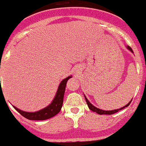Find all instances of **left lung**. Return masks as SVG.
<instances>
[{
	"instance_id": "1",
	"label": "left lung",
	"mask_w": 146,
	"mask_h": 146,
	"mask_svg": "<svg viewBox=\"0 0 146 146\" xmlns=\"http://www.w3.org/2000/svg\"><path fill=\"white\" fill-rule=\"evenodd\" d=\"M127 48H128L129 50H130L131 52L133 53L132 48H131L130 46H127ZM85 99H86V101L87 105H88V108H89V109H90V110H92V111L96 112V113H98V114H114V113H117V112L119 111H120V110H122V109H124V108H125V107L129 106V104H130L131 102V100H131V101L129 102V103H128V104H127V105H125V106L122 107V108H120V109H114V110H112V111H104V110H102V109H98V108H97V107H95V106H94L92 105V103H91L90 102L88 101V99H87V98H86V96H85Z\"/></svg>"
}]
</instances>
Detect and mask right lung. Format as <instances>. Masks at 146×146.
Masks as SVG:
<instances>
[{
    "mask_svg": "<svg viewBox=\"0 0 146 146\" xmlns=\"http://www.w3.org/2000/svg\"><path fill=\"white\" fill-rule=\"evenodd\" d=\"M72 78V76H68V78L63 79L58 86V91L55 94L54 100H52L50 105L35 112H27L23 111L21 109H17L15 106H13L16 111L19 112L20 114L24 117L28 119L32 120H45V119H49L58 114L61 110L62 106L63 103V97H64L65 90H66V86L68 80Z\"/></svg>",
    "mask_w": 146,
    "mask_h": 146,
    "instance_id": "obj_1",
    "label": "right lung"
}]
</instances>
